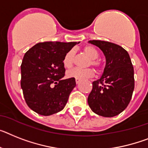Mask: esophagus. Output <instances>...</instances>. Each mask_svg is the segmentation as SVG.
I'll list each match as a JSON object with an SVG mask.
<instances>
[{
    "instance_id": "1",
    "label": "esophagus",
    "mask_w": 148,
    "mask_h": 148,
    "mask_svg": "<svg viewBox=\"0 0 148 148\" xmlns=\"http://www.w3.org/2000/svg\"><path fill=\"white\" fill-rule=\"evenodd\" d=\"M75 80H76V84H79V83H80V79H79V78H76V79H75Z\"/></svg>"
}]
</instances>
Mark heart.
<instances>
[{
  "label": "heart",
  "mask_w": 148,
  "mask_h": 148,
  "mask_svg": "<svg viewBox=\"0 0 148 148\" xmlns=\"http://www.w3.org/2000/svg\"><path fill=\"white\" fill-rule=\"evenodd\" d=\"M84 52L91 59V62H89V65H92L97 70L101 68V62L98 60L99 56V52L96 50L95 48L91 46H86L84 48ZM74 56L75 53L74 49H71L66 53L64 55L62 60V64L65 68H71L74 64ZM94 75V71L92 68H86V69H81V68H75L71 70H69L67 72V76L68 77L79 78V79H84V78L92 77Z\"/></svg>",
  "instance_id": "1"
}]
</instances>
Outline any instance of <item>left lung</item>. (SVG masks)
<instances>
[{"mask_svg":"<svg viewBox=\"0 0 148 148\" xmlns=\"http://www.w3.org/2000/svg\"><path fill=\"white\" fill-rule=\"evenodd\" d=\"M101 49L106 59L102 76L92 82L88 104L99 116L112 117L123 111L132 96L135 79L130 55L122 47L104 40H89Z\"/></svg>","mask_w":148,"mask_h":148,"instance_id":"8db88e82","label":"left lung"}]
</instances>
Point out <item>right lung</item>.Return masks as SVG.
<instances>
[{"instance_id":"obj_1","label":"right lung","mask_w":148,"mask_h":148,"mask_svg":"<svg viewBox=\"0 0 148 148\" xmlns=\"http://www.w3.org/2000/svg\"><path fill=\"white\" fill-rule=\"evenodd\" d=\"M77 42L38 43L25 54L21 64V87L26 104L34 112L49 116L62 110L76 82L63 79L64 55Z\"/></svg>"}]
</instances>
